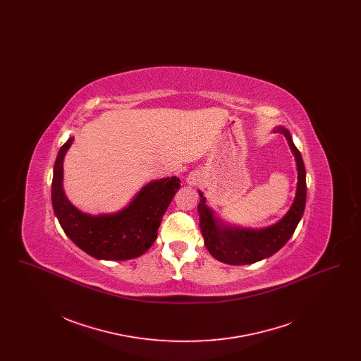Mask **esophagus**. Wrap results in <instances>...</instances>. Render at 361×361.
<instances>
[{
	"instance_id": "34e87169",
	"label": "esophagus",
	"mask_w": 361,
	"mask_h": 361,
	"mask_svg": "<svg viewBox=\"0 0 361 361\" xmlns=\"http://www.w3.org/2000/svg\"><path fill=\"white\" fill-rule=\"evenodd\" d=\"M200 180H202V174L197 171H193V172L189 173L188 177H187V184L188 185H197L200 183Z\"/></svg>"
}]
</instances>
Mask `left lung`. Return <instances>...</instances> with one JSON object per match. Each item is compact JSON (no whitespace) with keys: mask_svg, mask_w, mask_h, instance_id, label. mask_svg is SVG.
I'll return each instance as SVG.
<instances>
[{"mask_svg":"<svg viewBox=\"0 0 361 361\" xmlns=\"http://www.w3.org/2000/svg\"><path fill=\"white\" fill-rule=\"evenodd\" d=\"M276 133L287 137L296 159L298 187L295 200L288 212L277 222L264 228H242L219 224L214 211L206 204L203 192L199 190L200 203L197 206L200 230L211 256L230 265H246L274 256L291 238L296 226L303 216L306 207V169L300 152L292 142L291 134L284 127H277Z\"/></svg>","mask_w":361,"mask_h":361,"instance_id":"obj_1","label":"left lung"}]
</instances>
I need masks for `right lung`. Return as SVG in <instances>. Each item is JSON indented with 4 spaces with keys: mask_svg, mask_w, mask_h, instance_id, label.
Instances as JSON below:
<instances>
[{
    "mask_svg": "<svg viewBox=\"0 0 361 361\" xmlns=\"http://www.w3.org/2000/svg\"><path fill=\"white\" fill-rule=\"evenodd\" d=\"M74 137L59 149L52 176L54 212L65 234L80 249L99 259L124 261L142 256L154 243L157 231L180 178L166 177L146 184L133 202L115 214L90 215L73 206L63 192V158Z\"/></svg>",
    "mask_w": 361,
    "mask_h": 361,
    "instance_id": "1",
    "label": "right lung"
}]
</instances>
